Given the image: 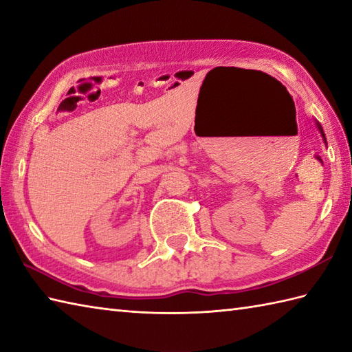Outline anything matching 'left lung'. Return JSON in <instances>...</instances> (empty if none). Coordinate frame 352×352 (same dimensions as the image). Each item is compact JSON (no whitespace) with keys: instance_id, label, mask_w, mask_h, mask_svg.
I'll list each match as a JSON object with an SVG mask.
<instances>
[{"instance_id":"left-lung-1","label":"left lung","mask_w":352,"mask_h":352,"mask_svg":"<svg viewBox=\"0 0 352 352\" xmlns=\"http://www.w3.org/2000/svg\"><path fill=\"white\" fill-rule=\"evenodd\" d=\"M319 126V130H320V133H322V136H324V131H322V129H320V125H318Z\"/></svg>"}]
</instances>
